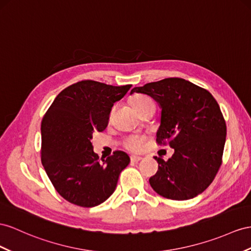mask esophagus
<instances>
[{
    "mask_svg": "<svg viewBox=\"0 0 251 251\" xmlns=\"http://www.w3.org/2000/svg\"><path fill=\"white\" fill-rule=\"evenodd\" d=\"M142 160V157H138V156H131L130 157V161L133 162V163H137L139 161H141Z\"/></svg>",
    "mask_w": 251,
    "mask_h": 251,
    "instance_id": "obj_1",
    "label": "esophagus"
}]
</instances>
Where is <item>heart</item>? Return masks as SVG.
Returning <instances> with one entry per match:
<instances>
[{
  "mask_svg": "<svg viewBox=\"0 0 251 251\" xmlns=\"http://www.w3.org/2000/svg\"><path fill=\"white\" fill-rule=\"evenodd\" d=\"M152 100L147 98L145 95H136L131 100V105L136 109L138 112H140L144 107L151 104ZM146 143V138L144 136H140V134H131V136L127 137L124 141L125 149L132 152H140L144 150Z\"/></svg>",
  "mask_w": 251,
  "mask_h": 251,
  "instance_id": "heart-1",
  "label": "heart"
}]
</instances>
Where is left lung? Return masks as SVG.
I'll use <instances>...</instances> for the list:
<instances>
[{
  "label": "left lung",
  "instance_id": "8db88e82",
  "mask_svg": "<svg viewBox=\"0 0 251 251\" xmlns=\"http://www.w3.org/2000/svg\"><path fill=\"white\" fill-rule=\"evenodd\" d=\"M161 107L159 145L175 150L168 161L155 157L158 171L150 178L156 193L173 201L201 194L214 180L223 162L227 127L221 108L208 90L178 77L136 87Z\"/></svg>",
  "mask_w": 251,
  "mask_h": 251
}]
</instances>
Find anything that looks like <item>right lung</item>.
<instances>
[{
  "instance_id": "1",
  "label": "right lung",
  "mask_w": 251,
  "mask_h": 251,
  "mask_svg": "<svg viewBox=\"0 0 251 251\" xmlns=\"http://www.w3.org/2000/svg\"><path fill=\"white\" fill-rule=\"evenodd\" d=\"M131 85L81 80L56 96L41 122V162L55 190L69 202L91 208L104 202L129 164L124 151L106 160L93 151L95 131L106 129L111 108Z\"/></svg>"
}]
</instances>
